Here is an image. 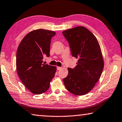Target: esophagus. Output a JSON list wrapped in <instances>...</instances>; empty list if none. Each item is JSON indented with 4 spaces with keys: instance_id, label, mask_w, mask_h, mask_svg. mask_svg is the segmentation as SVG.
Instances as JSON below:
<instances>
[{
    "instance_id": "obj_1",
    "label": "esophagus",
    "mask_w": 122,
    "mask_h": 122,
    "mask_svg": "<svg viewBox=\"0 0 122 122\" xmlns=\"http://www.w3.org/2000/svg\"><path fill=\"white\" fill-rule=\"evenodd\" d=\"M61 69H62V67H59V66L57 67V70H61Z\"/></svg>"
}]
</instances>
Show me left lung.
Returning a JSON list of instances; mask_svg holds the SVG:
<instances>
[{"label": "left lung", "mask_w": 122, "mask_h": 122, "mask_svg": "<svg viewBox=\"0 0 122 122\" xmlns=\"http://www.w3.org/2000/svg\"><path fill=\"white\" fill-rule=\"evenodd\" d=\"M71 55L78 59L75 68H68V74L63 79L67 90L76 96L91 91L99 80L104 68V59L96 36L84 26L63 31Z\"/></svg>", "instance_id": "1"}]
</instances>
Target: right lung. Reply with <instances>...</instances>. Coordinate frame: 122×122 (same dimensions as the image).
<instances>
[{"label": "right lung", "mask_w": 122, "mask_h": 122, "mask_svg": "<svg viewBox=\"0 0 122 122\" xmlns=\"http://www.w3.org/2000/svg\"><path fill=\"white\" fill-rule=\"evenodd\" d=\"M56 32L37 29L23 38L16 54V69L24 86L35 94H40L49 89L55 76L56 67L46 65L43 58L50 56L51 38Z\"/></svg>", "instance_id": "1"}]
</instances>
